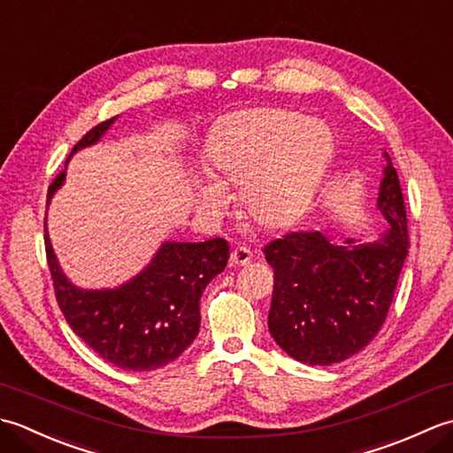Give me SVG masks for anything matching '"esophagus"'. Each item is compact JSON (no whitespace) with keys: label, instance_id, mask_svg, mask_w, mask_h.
<instances>
[{"label":"esophagus","instance_id":"esophagus-1","mask_svg":"<svg viewBox=\"0 0 453 453\" xmlns=\"http://www.w3.org/2000/svg\"><path fill=\"white\" fill-rule=\"evenodd\" d=\"M253 261V251L249 247H235L234 253H232V263L237 266H245Z\"/></svg>","mask_w":453,"mask_h":453}]
</instances>
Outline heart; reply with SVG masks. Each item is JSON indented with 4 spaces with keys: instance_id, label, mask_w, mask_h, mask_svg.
<instances>
[{
    "instance_id": "1",
    "label": "heart",
    "mask_w": 453,
    "mask_h": 453,
    "mask_svg": "<svg viewBox=\"0 0 453 453\" xmlns=\"http://www.w3.org/2000/svg\"><path fill=\"white\" fill-rule=\"evenodd\" d=\"M333 136L321 120L300 112L258 107L232 112L210 132L196 202L210 216L226 206V188L237 187L242 211L265 229H282L302 214L331 157Z\"/></svg>"
}]
</instances>
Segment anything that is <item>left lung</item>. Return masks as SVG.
<instances>
[{
  "label": "left lung",
  "instance_id": "obj_1",
  "mask_svg": "<svg viewBox=\"0 0 453 453\" xmlns=\"http://www.w3.org/2000/svg\"><path fill=\"white\" fill-rule=\"evenodd\" d=\"M386 157L378 210L389 227L380 239L333 245L321 232H292L263 249L274 271L268 331L297 362L339 364L368 346L386 321L409 253L405 200Z\"/></svg>",
  "mask_w": 453,
  "mask_h": 453
}]
</instances>
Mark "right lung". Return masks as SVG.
Masks as SVG:
<instances>
[{"label":"right lung","mask_w":453,"mask_h":453,"mask_svg":"<svg viewBox=\"0 0 453 453\" xmlns=\"http://www.w3.org/2000/svg\"><path fill=\"white\" fill-rule=\"evenodd\" d=\"M112 122L91 128L72 153L97 143ZM64 177L65 171L48 187L46 206ZM44 247L56 302L67 325L104 362L130 372L157 370L188 349L200 329L202 292L229 258V245L221 237L202 243L167 242L130 282L114 290H81L58 265L46 224Z\"/></svg>","instance_id":"obj_1"}]
</instances>
